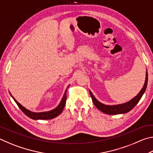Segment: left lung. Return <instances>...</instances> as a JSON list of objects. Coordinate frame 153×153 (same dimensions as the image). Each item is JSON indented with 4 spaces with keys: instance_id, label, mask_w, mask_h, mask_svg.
<instances>
[{
    "instance_id": "1",
    "label": "left lung",
    "mask_w": 153,
    "mask_h": 153,
    "mask_svg": "<svg viewBox=\"0 0 153 153\" xmlns=\"http://www.w3.org/2000/svg\"><path fill=\"white\" fill-rule=\"evenodd\" d=\"M147 84H148V73H147V70L146 72V79H145L144 84L142 88V90L140 91V92L137 94L135 97L133 98L132 99L129 100V101L123 103V104L120 105H104L98 100L94 97L93 95L92 92L89 90L90 96H91L92 102L94 103V105L98 108L100 111L105 113L106 114H108V115H116V114H123L126 113L130 111L132 108L135 107V106L138 104L139 100H140L142 95L144 94L145 90L146 89Z\"/></svg>"
}]
</instances>
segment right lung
Returning <instances> with one entry per match:
<instances>
[{"label": "right lung", "instance_id": "1", "mask_svg": "<svg viewBox=\"0 0 153 153\" xmlns=\"http://www.w3.org/2000/svg\"><path fill=\"white\" fill-rule=\"evenodd\" d=\"M10 93V92H9ZM11 97L13 98V100H15V102L17 103V105H18V107H19V108L22 110L23 112H24L25 115H26L27 117H29L30 118L32 119V120H51V119H53L56 117H57L59 115L62 113L63 108L65 107V105L66 103V99H67V89L65 91L64 95L63 98H62L61 101L59 103V105L56 107L55 108L51 110V111H45V112H39V113H36V112H33V111H31L30 110L27 109L26 108H25L24 107L20 104V103L18 102L15 99V98L13 97L11 95Z\"/></svg>", "mask_w": 153, "mask_h": 153}]
</instances>
